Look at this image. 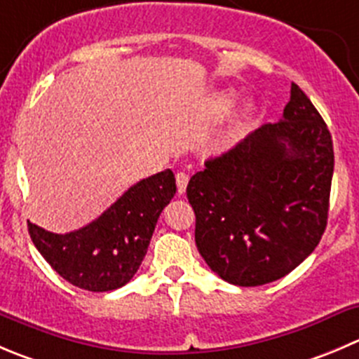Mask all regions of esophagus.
I'll use <instances>...</instances> for the list:
<instances>
[{
    "label": "esophagus",
    "instance_id": "1",
    "mask_svg": "<svg viewBox=\"0 0 359 359\" xmlns=\"http://www.w3.org/2000/svg\"><path fill=\"white\" fill-rule=\"evenodd\" d=\"M175 180H177V189H179V193H186V187H187V182H189V175H187L186 172H179L175 175Z\"/></svg>",
    "mask_w": 359,
    "mask_h": 359
}]
</instances>
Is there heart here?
Returning <instances> with one entry per match:
<instances>
[{"instance_id":"obj_1","label":"heart","mask_w":359,"mask_h":359,"mask_svg":"<svg viewBox=\"0 0 359 359\" xmlns=\"http://www.w3.org/2000/svg\"><path fill=\"white\" fill-rule=\"evenodd\" d=\"M233 103H235V95H233V93H219V95H215L214 98L210 100V103H208V112L214 117H221L231 109ZM247 116H249V107L240 109V112L229 121L228 126L222 131H219L217 137L212 140V151H224L226 147H229V145L238 138L243 126V121L247 119Z\"/></svg>"}]
</instances>
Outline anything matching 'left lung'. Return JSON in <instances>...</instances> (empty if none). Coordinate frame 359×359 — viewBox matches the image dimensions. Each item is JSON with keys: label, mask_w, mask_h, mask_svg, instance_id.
<instances>
[{"label": "left lung", "mask_w": 359, "mask_h": 359, "mask_svg": "<svg viewBox=\"0 0 359 359\" xmlns=\"http://www.w3.org/2000/svg\"><path fill=\"white\" fill-rule=\"evenodd\" d=\"M333 161L328 126L291 83L279 123L205 161L187 184L194 240L212 272L245 287L293 272L325 233Z\"/></svg>", "instance_id": "1"}]
</instances>
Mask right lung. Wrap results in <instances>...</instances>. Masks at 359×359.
Listing matches in <instances>:
<instances>
[{"label": "right lung", "instance_id": "right-lung-1", "mask_svg": "<svg viewBox=\"0 0 359 359\" xmlns=\"http://www.w3.org/2000/svg\"><path fill=\"white\" fill-rule=\"evenodd\" d=\"M175 177L165 170L131 186L98 219L76 231H45L27 222L38 252L80 290L103 293L123 287L140 268L156 222L175 194Z\"/></svg>", "mask_w": 359, "mask_h": 359}]
</instances>
